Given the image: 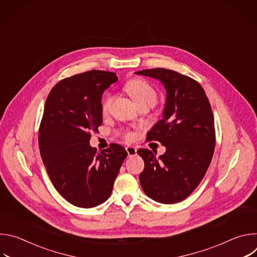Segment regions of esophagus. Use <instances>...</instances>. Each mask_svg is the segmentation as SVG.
I'll list each match as a JSON object with an SVG mask.
<instances>
[{
    "label": "esophagus",
    "instance_id": "1",
    "mask_svg": "<svg viewBox=\"0 0 257 257\" xmlns=\"http://www.w3.org/2000/svg\"><path fill=\"white\" fill-rule=\"evenodd\" d=\"M126 152L128 154V157H133V156H136L137 154V149L136 148H133V146H127L126 148Z\"/></svg>",
    "mask_w": 257,
    "mask_h": 257
}]
</instances>
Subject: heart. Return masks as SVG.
Masks as SVG:
<instances>
[{"instance_id": "obj_1", "label": "heart", "mask_w": 257, "mask_h": 257, "mask_svg": "<svg viewBox=\"0 0 257 257\" xmlns=\"http://www.w3.org/2000/svg\"><path fill=\"white\" fill-rule=\"evenodd\" d=\"M125 89L137 104L141 102H152L155 105V103L158 100L157 90L154 88L152 84H150L144 79L134 78L129 80L125 85ZM112 100H113V97L111 94H107L103 97L101 101L102 114H105L108 112V109L112 104ZM125 138L126 140L131 141L134 138V134L132 132H127L125 134Z\"/></svg>"}]
</instances>
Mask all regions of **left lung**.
<instances>
[{
    "instance_id": "left-lung-1",
    "label": "left lung",
    "mask_w": 257,
    "mask_h": 257,
    "mask_svg": "<svg viewBox=\"0 0 257 257\" xmlns=\"http://www.w3.org/2000/svg\"><path fill=\"white\" fill-rule=\"evenodd\" d=\"M136 74L160 79L167 89L164 118L146 137L167 150L159 159L152 151H137L144 161L140 184L152 199L177 203L195 190L211 162L215 145L211 106L202 86L179 72L154 68Z\"/></svg>"
}]
</instances>
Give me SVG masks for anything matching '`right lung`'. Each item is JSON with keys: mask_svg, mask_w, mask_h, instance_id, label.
Listing matches in <instances>:
<instances>
[{"mask_svg": "<svg viewBox=\"0 0 257 257\" xmlns=\"http://www.w3.org/2000/svg\"><path fill=\"white\" fill-rule=\"evenodd\" d=\"M117 80L113 72L90 70L59 81L46 100L41 156L54 187L78 207H94L109 197L128 155L116 143L100 153L89 145L91 132L102 124L101 94Z\"/></svg>", "mask_w": 257, "mask_h": 257, "instance_id": "right-lung-1", "label": "right lung"}]
</instances>
